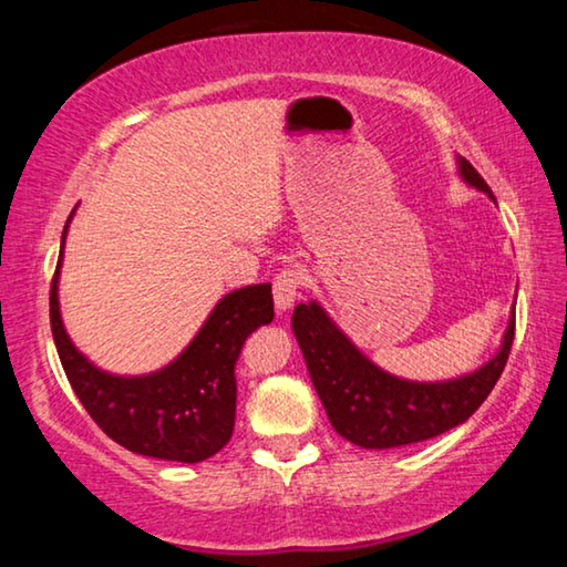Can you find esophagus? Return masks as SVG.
Here are the masks:
<instances>
[{"label":"esophagus","instance_id":"obj_1","mask_svg":"<svg viewBox=\"0 0 567 567\" xmlns=\"http://www.w3.org/2000/svg\"><path fill=\"white\" fill-rule=\"evenodd\" d=\"M300 272L292 270V267H285V270L275 277L272 285V297H275V307L280 312H287L295 302L297 290H300Z\"/></svg>","mask_w":567,"mask_h":567}]
</instances>
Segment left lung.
Returning a JSON list of instances; mask_svg holds the SVG:
<instances>
[{"instance_id": "1", "label": "left lung", "mask_w": 567, "mask_h": 567, "mask_svg": "<svg viewBox=\"0 0 567 567\" xmlns=\"http://www.w3.org/2000/svg\"><path fill=\"white\" fill-rule=\"evenodd\" d=\"M457 167L470 187L495 203L487 182L465 157H457ZM292 330L332 427L352 445L388 450L443 435L483 405L511 354L515 310L495 358L470 375L440 382H412L380 370L315 300L295 307Z\"/></svg>"}]
</instances>
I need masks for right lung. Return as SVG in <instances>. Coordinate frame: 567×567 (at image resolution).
I'll return each instance as SVG.
<instances>
[{
	"instance_id": "obj_1",
	"label": "right lung",
	"mask_w": 567,
	"mask_h": 567,
	"mask_svg": "<svg viewBox=\"0 0 567 567\" xmlns=\"http://www.w3.org/2000/svg\"><path fill=\"white\" fill-rule=\"evenodd\" d=\"M62 252L50 290L52 338L74 395L102 433L132 453L175 463H203L219 453L235 430L239 352L249 334L275 318L272 285L225 295L177 360L150 375L122 378L100 370L72 344L56 297Z\"/></svg>"
}]
</instances>
